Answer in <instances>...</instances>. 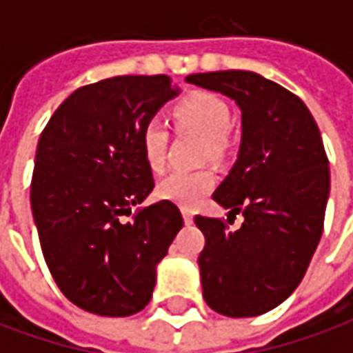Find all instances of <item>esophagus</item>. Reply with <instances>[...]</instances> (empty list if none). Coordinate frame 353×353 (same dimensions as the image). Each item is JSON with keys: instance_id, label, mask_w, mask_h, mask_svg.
I'll use <instances>...</instances> for the list:
<instances>
[{"instance_id": "34e87169", "label": "esophagus", "mask_w": 353, "mask_h": 353, "mask_svg": "<svg viewBox=\"0 0 353 353\" xmlns=\"http://www.w3.org/2000/svg\"><path fill=\"white\" fill-rule=\"evenodd\" d=\"M181 214H183V221L187 223V225H191L192 217H194L191 210H187V208H183V210H181Z\"/></svg>"}]
</instances>
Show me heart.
<instances>
[{"instance_id": "obj_1", "label": "heart", "mask_w": 353, "mask_h": 353, "mask_svg": "<svg viewBox=\"0 0 353 353\" xmlns=\"http://www.w3.org/2000/svg\"><path fill=\"white\" fill-rule=\"evenodd\" d=\"M179 128L191 130L204 139V154L210 161H221L227 153L230 130L229 105L210 92H192L176 103L172 111ZM168 132L159 121H151L141 130V153L151 172H162L166 164ZM215 187L212 170H176L162 179L157 194L181 208H194Z\"/></svg>"}]
</instances>
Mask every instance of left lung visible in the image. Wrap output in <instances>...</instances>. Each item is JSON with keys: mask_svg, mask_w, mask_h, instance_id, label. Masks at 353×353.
I'll return each instance as SVG.
<instances>
[{"mask_svg": "<svg viewBox=\"0 0 353 353\" xmlns=\"http://www.w3.org/2000/svg\"><path fill=\"white\" fill-rule=\"evenodd\" d=\"M187 83L234 100L242 113L238 159L214 200L244 223L238 230L202 215L194 223L206 238L204 301L223 316L253 318L283 303L310 265L323 232L329 161L308 108L278 83L242 70L192 73Z\"/></svg>", "mask_w": 353, "mask_h": 353, "instance_id": "8db88e82", "label": "left lung"}]
</instances>
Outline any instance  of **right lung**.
Masks as SVG:
<instances>
[{
	"label": "right lung",
	"mask_w": 353,
	"mask_h": 353,
	"mask_svg": "<svg viewBox=\"0 0 353 353\" xmlns=\"http://www.w3.org/2000/svg\"><path fill=\"white\" fill-rule=\"evenodd\" d=\"M179 92L168 75L98 81L65 98L39 138L34 223L57 285L83 310L124 318L153 296L183 217L161 200L123 219L154 187L141 130Z\"/></svg>",
	"instance_id": "right-lung-1"
}]
</instances>
